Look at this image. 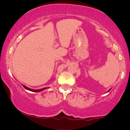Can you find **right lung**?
I'll use <instances>...</instances> for the list:
<instances>
[{
    "instance_id": "1",
    "label": "right lung",
    "mask_w": 130,
    "mask_h": 130,
    "mask_svg": "<svg viewBox=\"0 0 130 130\" xmlns=\"http://www.w3.org/2000/svg\"><path fill=\"white\" fill-rule=\"evenodd\" d=\"M23 87H24L25 89H27V90H30V91H32V92H40V91H42V90H44V89H47V87H45V88H43V89H39V90H32V89H29V88L27 87L26 86H23Z\"/></svg>"
}]
</instances>
